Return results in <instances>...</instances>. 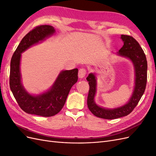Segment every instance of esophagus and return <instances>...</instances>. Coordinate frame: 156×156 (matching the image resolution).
I'll list each match as a JSON object with an SVG mask.
<instances>
[{"instance_id":"obj_1","label":"esophagus","mask_w":156,"mask_h":156,"mask_svg":"<svg viewBox=\"0 0 156 156\" xmlns=\"http://www.w3.org/2000/svg\"><path fill=\"white\" fill-rule=\"evenodd\" d=\"M87 74V69L85 68H81L79 70V73H78V76L80 79H83Z\"/></svg>"}]
</instances>
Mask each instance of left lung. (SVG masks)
Here are the masks:
<instances>
[{"instance_id": "left-lung-1", "label": "left lung", "mask_w": 156, "mask_h": 156, "mask_svg": "<svg viewBox=\"0 0 156 156\" xmlns=\"http://www.w3.org/2000/svg\"><path fill=\"white\" fill-rule=\"evenodd\" d=\"M124 42L118 55L128 58L133 62L135 72V85L132 96L126 104L116 108H105L96 105L94 96L96 92V78L94 73H90L87 77L90 88L87 98V105L94 115L101 119L112 120L128 115L138 104L144 92L147 82V60L143 49L134 37L121 35Z\"/></svg>"}]
</instances>
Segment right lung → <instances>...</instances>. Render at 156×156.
Listing matches in <instances>:
<instances>
[{
  "instance_id": "right-lung-1",
  "label": "right lung",
  "mask_w": 156,
  "mask_h": 156,
  "mask_svg": "<svg viewBox=\"0 0 156 156\" xmlns=\"http://www.w3.org/2000/svg\"><path fill=\"white\" fill-rule=\"evenodd\" d=\"M55 32L50 25L36 27L22 39L11 59L10 87L18 105L29 114L44 117L57 114L64 107L71 88L77 81L78 69L75 68L62 71L49 90L38 96L30 95L22 85L20 69L21 53Z\"/></svg>"
}]
</instances>
